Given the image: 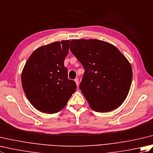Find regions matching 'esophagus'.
Wrapping results in <instances>:
<instances>
[{
  "mask_svg": "<svg viewBox=\"0 0 153 153\" xmlns=\"http://www.w3.org/2000/svg\"><path fill=\"white\" fill-rule=\"evenodd\" d=\"M74 81H75V82L76 83L77 85L78 86V85H79V80H78V79H74Z\"/></svg>",
  "mask_w": 153,
  "mask_h": 153,
  "instance_id": "obj_1",
  "label": "esophagus"
}]
</instances>
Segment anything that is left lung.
Returning <instances> with one entry per match:
<instances>
[{"label":"left lung","mask_w":153,"mask_h":153,"mask_svg":"<svg viewBox=\"0 0 153 153\" xmlns=\"http://www.w3.org/2000/svg\"><path fill=\"white\" fill-rule=\"evenodd\" d=\"M70 49L85 69L79 89L91 108L106 112L121 105L133 77L131 65L121 52L97 39L72 40Z\"/></svg>","instance_id":"obj_1"}]
</instances>
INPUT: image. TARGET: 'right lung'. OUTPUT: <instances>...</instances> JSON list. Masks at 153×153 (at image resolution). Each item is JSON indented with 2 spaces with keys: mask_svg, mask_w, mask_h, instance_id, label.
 I'll use <instances>...</instances> for the list:
<instances>
[{
  "mask_svg": "<svg viewBox=\"0 0 153 153\" xmlns=\"http://www.w3.org/2000/svg\"><path fill=\"white\" fill-rule=\"evenodd\" d=\"M69 42H54L37 48L22 71V84L25 95L41 112L60 111L76 91V83L68 79L64 66Z\"/></svg>",
  "mask_w": 153,
  "mask_h": 153,
  "instance_id": "obj_1",
  "label": "right lung"
}]
</instances>
